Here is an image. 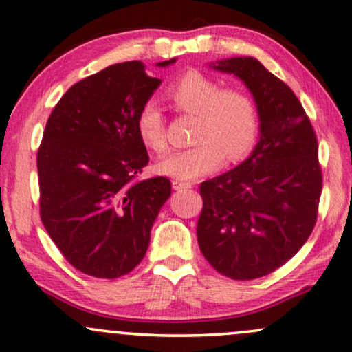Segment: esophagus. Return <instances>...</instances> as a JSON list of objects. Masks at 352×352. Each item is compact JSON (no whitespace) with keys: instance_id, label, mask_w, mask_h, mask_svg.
Here are the masks:
<instances>
[{"instance_id":"1","label":"esophagus","mask_w":352,"mask_h":352,"mask_svg":"<svg viewBox=\"0 0 352 352\" xmlns=\"http://www.w3.org/2000/svg\"><path fill=\"white\" fill-rule=\"evenodd\" d=\"M172 186H173V190H186V188H191V186H193V184H190V182L173 180L172 182Z\"/></svg>"}]
</instances>
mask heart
I'll list each match as a JSON object with an SVG mask.
<instances>
[{"instance_id":"b5f03b06","label":"heart","mask_w":352,"mask_h":352,"mask_svg":"<svg viewBox=\"0 0 352 352\" xmlns=\"http://www.w3.org/2000/svg\"><path fill=\"white\" fill-rule=\"evenodd\" d=\"M168 99L182 113L197 117L193 143L157 162V172L177 180H195L216 170L222 161L239 162L255 148L260 115L253 97L242 87H222L217 79L198 69H188L173 79ZM143 143L154 153H166V120L161 107L146 100L136 117Z\"/></svg>"}]
</instances>
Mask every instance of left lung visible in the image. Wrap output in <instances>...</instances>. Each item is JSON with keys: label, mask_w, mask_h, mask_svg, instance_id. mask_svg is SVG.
<instances>
[{"label": "left lung", "mask_w": 352, "mask_h": 352, "mask_svg": "<svg viewBox=\"0 0 352 352\" xmlns=\"http://www.w3.org/2000/svg\"><path fill=\"white\" fill-rule=\"evenodd\" d=\"M212 68L250 89L260 141L247 161L199 186L198 245L217 273L247 281L287 263L312 234L323 182L317 135L291 87L255 58Z\"/></svg>", "instance_id": "8db88e82"}]
</instances>
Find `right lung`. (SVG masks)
<instances>
[{"label": "right lung", "instance_id": "obj_1", "mask_svg": "<svg viewBox=\"0 0 352 352\" xmlns=\"http://www.w3.org/2000/svg\"><path fill=\"white\" fill-rule=\"evenodd\" d=\"M159 84L141 61L112 65L71 86L48 117L37 153L40 217L84 274L115 279L135 270L170 197L166 177L138 180L149 155L136 117Z\"/></svg>", "mask_w": 352, "mask_h": 352}]
</instances>
